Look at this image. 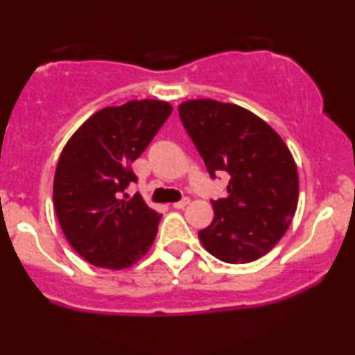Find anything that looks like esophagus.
Masks as SVG:
<instances>
[{"label":"esophagus","mask_w":355,"mask_h":355,"mask_svg":"<svg viewBox=\"0 0 355 355\" xmlns=\"http://www.w3.org/2000/svg\"><path fill=\"white\" fill-rule=\"evenodd\" d=\"M189 203H190V198H182V200H178V202H175L173 203V209H183V207H187V205H189Z\"/></svg>","instance_id":"1"}]
</instances>
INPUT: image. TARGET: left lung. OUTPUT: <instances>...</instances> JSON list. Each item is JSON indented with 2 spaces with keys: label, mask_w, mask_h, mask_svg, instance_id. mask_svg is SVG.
Segmentation results:
<instances>
[{
  "label": "left lung",
  "mask_w": 355,
  "mask_h": 355,
  "mask_svg": "<svg viewBox=\"0 0 355 355\" xmlns=\"http://www.w3.org/2000/svg\"><path fill=\"white\" fill-rule=\"evenodd\" d=\"M178 115L210 177H230L227 197L211 200L214 220L198 232L202 245L222 262H254L275 247L295 215L292 153L266 121L239 105L189 100Z\"/></svg>",
  "instance_id": "obj_1"
}]
</instances>
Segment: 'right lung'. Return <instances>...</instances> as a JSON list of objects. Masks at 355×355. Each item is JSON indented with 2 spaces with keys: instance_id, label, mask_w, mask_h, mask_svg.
I'll return each instance as SVG.
<instances>
[{
  "instance_id": "1",
  "label": "right lung",
  "mask_w": 355,
  "mask_h": 355,
  "mask_svg": "<svg viewBox=\"0 0 355 355\" xmlns=\"http://www.w3.org/2000/svg\"><path fill=\"white\" fill-rule=\"evenodd\" d=\"M172 113L166 101L133 100L89 116L60 155L53 203L70 245L92 266L121 270L152 247L160 214L125 190L132 164Z\"/></svg>"
}]
</instances>
